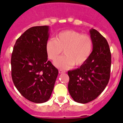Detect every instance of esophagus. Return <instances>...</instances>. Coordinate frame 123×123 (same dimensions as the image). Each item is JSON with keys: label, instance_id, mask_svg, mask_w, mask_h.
<instances>
[{"label": "esophagus", "instance_id": "obj_1", "mask_svg": "<svg viewBox=\"0 0 123 123\" xmlns=\"http://www.w3.org/2000/svg\"><path fill=\"white\" fill-rule=\"evenodd\" d=\"M65 73V71L63 70H62V69H59V74H62V73Z\"/></svg>", "mask_w": 123, "mask_h": 123}]
</instances>
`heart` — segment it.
I'll use <instances>...</instances> for the list:
<instances>
[{
  "mask_svg": "<svg viewBox=\"0 0 123 123\" xmlns=\"http://www.w3.org/2000/svg\"><path fill=\"white\" fill-rule=\"evenodd\" d=\"M93 49L91 37L74 30H65L47 41L45 50L50 60L55 61L64 50L65 55L55 62L58 68L65 69L73 65L80 66L90 57Z\"/></svg>",
  "mask_w": 123,
  "mask_h": 123,
  "instance_id": "b5f03b06",
  "label": "heart"
}]
</instances>
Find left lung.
Masks as SVG:
<instances>
[{
  "label": "left lung",
  "instance_id": "left-lung-1",
  "mask_svg": "<svg viewBox=\"0 0 123 123\" xmlns=\"http://www.w3.org/2000/svg\"><path fill=\"white\" fill-rule=\"evenodd\" d=\"M93 50L88 60L78 68L68 71V89L74 101L86 104L104 91L110 78L111 54L107 41L92 28Z\"/></svg>",
  "mask_w": 123,
  "mask_h": 123
}]
</instances>
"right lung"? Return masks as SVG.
Returning a JSON list of instances; mask_svg holds the SVG:
<instances>
[{"mask_svg":"<svg viewBox=\"0 0 123 123\" xmlns=\"http://www.w3.org/2000/svg\"><path fill=\"white\" fill-rule=\"evenodd\" d=\"M49 31L47 25L26 30L16 41L11 56L15 86L25 98L37 104L49 99L58 74L46 53Z\"/></svg>","mask_w":123,"mask_h":123,"instance_id":"add662e5","label":"right lung"}]
</instances>
